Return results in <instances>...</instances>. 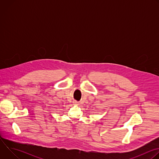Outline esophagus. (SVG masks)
<instances>
[{
  "instance_id": "34e87169",
  "label": "esophagus",
  "mask_w": 159,
  "mask_h": 159,
  "mask_svg": "<svg viewBox=\"0 0 159 159\" xmlns=\"http://www.w3.org/2000/svg\"><path fill=\"white\" fill-rule=\"evenodd\" d=\"M74 104H78V102H77V101H74Z\"/></svg>"
}]
</instances>
